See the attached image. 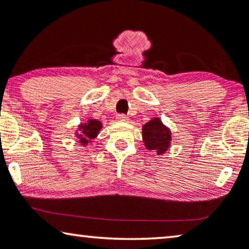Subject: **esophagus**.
Instances as JSON below:
<instances>
[{
	"label": "esophagus",
	"instance_id": "1",
	"mask_svg": "<svg viewBox=\"0 0 249 249\" xmlns=\"http://www.w3.org/2000/svg\"><path fill=\"white\" fill-rule=\"evenodd\" d=\"M117 119H118L119 122H128L129 121V118L125 117L124 114H119Z\"/></svg>",
	"mask_w": 249,
	"mask_h": 249
}]
</instances>
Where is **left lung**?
I'll return each instance as SVG.
<instances>
[{"label": "left lung", "instance_id": "obj_1", "mask_svg": "<svg viewBox=\"0 0 249 249\" xmlns=\"http://www.w3.org/2000/svg\"><path fill=\"white\" fill-rule=\"evenodd\" d=\"M142 136L145 147L158 155L164 154L171 146V130L160 118H153L146 122L142 128Z\"/></svg>", "mask_w": 249, "mask_h": 249}]
</instances>
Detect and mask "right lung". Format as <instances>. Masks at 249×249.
<instances>
[{
    "mask_svg": "<svg viewBox=\"0 0 249 249\" xmlns=\"http://www.w3.org/2000/svg\"><path fill=\"white\" fill-rule=\"evenodd\" d=\"M102 128H103V124L101 121L96 119H88L86 122H81L78 125L74 136L79 141V144L85 147L93 142V139L97 137Z\"/></svg>",
    "mask_w": 249,
    "mask_h": 249,
    "instance_id": "1",
    "label": "right lung"
}]
</instances>
